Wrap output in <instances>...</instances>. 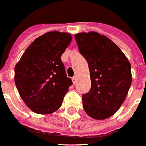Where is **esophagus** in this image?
<instances>
[{"label": "esophagus", "mask_w": 146, "mask_h": 146, "mask_svg": "<svg viewBox=\"0 0 146 146\" xmlns=\"http://www.w3.org/2000/svg\"><path fill=\"white\" fill-rule=\"evenodd\" d=\"M72 82H73V84H76V82H77V78H76L75 76L72 78Z\"/></svg>", "instance_id": "1"}]
</instances>
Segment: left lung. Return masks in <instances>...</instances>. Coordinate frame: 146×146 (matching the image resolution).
<instances>
[{
	"label": "left lung",
	"instance_id": "8db88e82",
	"mask_svg": "<svg viewBox=\"0 0 146 146\" xmlns=\"http://www.w3.org/2000/svg\"><path fill=\"white\" fill-rule=\"evenodd\" d=\"M75 38L88 61L92 87L83 95L86 113L95 120L112 116L121 108L132 84L131 65L120 48L97 32L79 33Z\"/></svg>",
	"mask_w": 146,
	"mask_h": 146
}]
</instances>
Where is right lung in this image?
I'll return each mask as SVG.
<instances>
[{
    "instance_id": "1",
    "label": "right lung",
    "mask_w": 146,
    "mask_h": 146,
    "mask_svg": "<svg viewBox=\"0 0 146 146\" xmlns=\"http://www.w3.org/2000/svg\"><path fill=\"white\" fill-rule=\"evenodd\" d=\"M71 34L50 31L27 47L14 68V81L21 98L35 113L46 115L57 111L69 87L61 60L71 44Z\"/></svg>"
}]
</instances>
